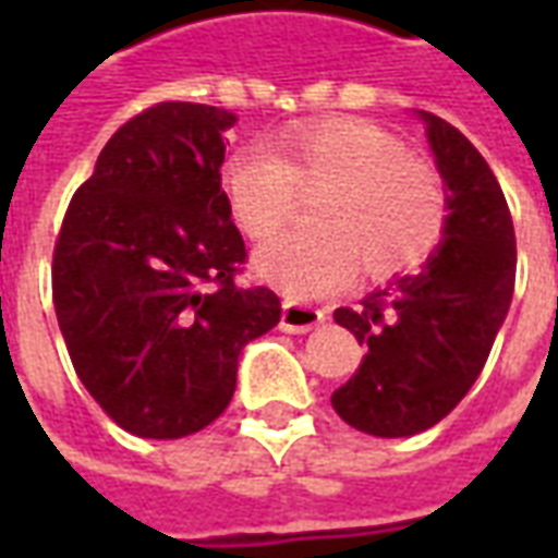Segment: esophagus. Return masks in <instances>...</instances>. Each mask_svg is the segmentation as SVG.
Instances as JSON below:
<instances>
[{"label": "esophagus", "mask_w": 558, "mask_h": 558, "mask_svg": "<svg viewBox=\"0 0 558 558\" xmlns=\"http://www.w3.org/2000/svg\"><path fill=\"white\" fill-rule=\"evenodd\" d=\"M323 323H326V314H323L319 307L292 302V299L283 302V314H280V328H283V331H290V335H304V331L323 326Z\"/></svg>", "instance_id": "obj_1"}]
</instances>
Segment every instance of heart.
Segmentation results:
<instances>
[{
  "label": "heart",
  "mask_w": 558,
  "mask_h": 558,
  "mask_svg": "<svg viewBox=\"0 0 558 558\" xmlns=\"http://www.w3.org/2000/svg\"><path fill=\"white\" fill-rule=\"evenodd\" d=\"M220 184L254 242L290 227L299 194L326 191L314 211L319 232L287 235L256 254L259 275L299 299L343 290L359 268L371 280L415 271L439 251L451 218L442 172L362 119L292 128L278 151L235 148Z\"/></svg>",
  "instance_id": "heart-1"
}]
</instances>
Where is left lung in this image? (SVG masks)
Returning a JSON list of instances; mask_svg holds the SVG:
<instances>
[{
    "instance_id": "1",
    "label": "left lung",
    "mask_w": 558,
    "mask_h": 558,
    "mask_svg": "<svg viewBox=\"0 0 558 558\" xmlns=\"http://www.w3.org/2000/svg\"><path fill=\"white\" fill-rule=\"evenodd\" d=\"M451 203L439 251L418 275L338 307L367 355L331 407L371 436H415L466 398L490 355L514 292L517 242L496 175L454 125L421 110Z\"/></svg>"
}]
</instances>
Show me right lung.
<instances>
[{
    "mask_svg": "<svg viewBox=\"0 0 558 558\" xmlns=\"http://www.w3.org/2000/svg\"><path fill=\"white\" fill-rule=\"evenodd\" d=\"M235 116L160 101L116 131L71 196L53 304L80 383L134 436L182 439L230 407L247 340L280 323L239 283L244 239L220 187Z\"/></svg>",
    "mask_w": 558,
    "mask_h": 558,
    "instance_id": "right-lung-1",
    "label": "right lung"
}]
</instances>
